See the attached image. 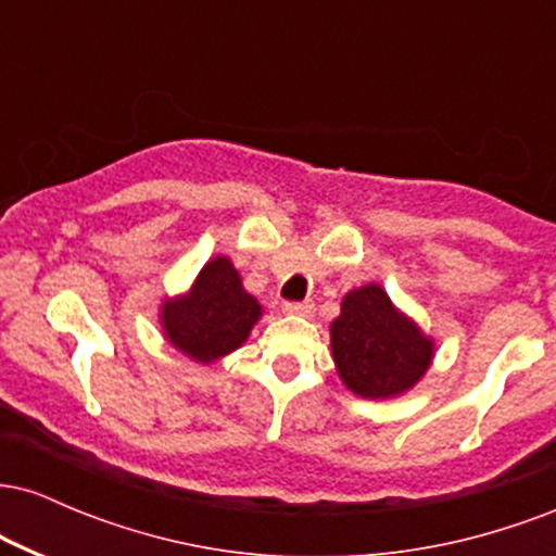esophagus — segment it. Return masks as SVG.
I'll list each match as a JSON object with an SVG mask.
<instances>
[{
  "instance_id": "obj_1",
  "label": "esophagus",
  "mask_w": 556,
  "mask_h": 556,
  "mask_svg": "<svg viewBox=\"0 0 556 556\" xmlns=\"http://www.w3.org/2000/svg\"><path fill=\"white\" fill-rule=\"evenodd\" d=\"M314 303L311 300H303V303H285V314L290 316H303V318H311L314 316Z\"/></svg>"
}]
</instances>
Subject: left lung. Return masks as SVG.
<instances>
[{
	"instance_id": "1",
	"label": "left lung",
	"mask_w": 556,
	"mask_h": 556,
	"mask_svg": "<svg viewBox=\"0 0 556 556\" xmlns=\"http://www.w3.org/2000/svg\"><path fill=\"white\" fill-rule=\"evenodd\" d=\"M329 342L337 376L363 400L407 394L437 355L433 337L376 282L344 292L340 316L329 324Z\"/></svg>"
}]
</instances>
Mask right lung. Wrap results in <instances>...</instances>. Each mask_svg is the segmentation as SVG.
<instances>
[{"label": "right lung", "mask_w": 556, "mask_h": 556, "mask_svg": "<svg viewBox=\"0 0 556 556\" xmlns=\"http://www.w3.org/2000/svg\"><path fill=\"white\" fill-rule=\"evenodd\" d=\"M264 316V305L242 287L232 258L219 253L195 274L188 290L164 295L159 327L177 353L212 366L240 350Z\"/></svg>", "instance_id": "obj_1"}]
</instances>
